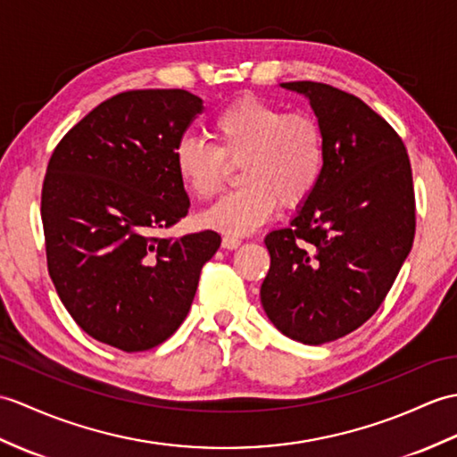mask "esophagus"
<instances>
[{
    "label": "esophagus",
    "instance_id": "34e87169",
    "mask_svg": "<svg viewBox=\"0 0 457 457\" xmlns=\"http://www.w3.org/2000/svg\"><path fill=\"white\" fill-rule=\"evenodd\" d=\"M241 245V239L237 236H231V233H228V236H224V239H221V247L224 249H236Z\"/></svg>",
    "mask_w": 457,
    "mask_h": 457
}]
</instances>
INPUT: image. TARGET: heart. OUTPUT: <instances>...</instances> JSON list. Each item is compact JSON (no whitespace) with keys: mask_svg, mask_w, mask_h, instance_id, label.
<instances>
[{"mask_svg":"<svg viewBox=\"0 0 457 457\" xmlns=\"http://www.w3.org/2000/svg\"><path fill=\"white\" fill-rule=\"evenodd\" d=\"M210 130L216 145L185 136L175 147V167L190 195L210 200L224 187L229 165H239L241 187L204 214L212 228L251 231L270 218L277 203L300 206L320 185L327 144L312 114L284 112L245 95L221 109Z\"/></svg>","mask_w":457,"mask_h":457,"instance_id":"heart-1","label":"heart"}]
</instances>
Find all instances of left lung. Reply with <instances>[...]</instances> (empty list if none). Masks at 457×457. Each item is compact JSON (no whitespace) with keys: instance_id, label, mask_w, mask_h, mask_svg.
<instances>
[{"instance_id":"8db88e82","label":"left lung","mask_w":457,"mask_h":457,"mask_svg":"<svg viewBox=\"0 0 457 457\" xmlns=\"http://www.w3.org/2000/svg\"><path fill=\"white\" fill-rule=\"evenodd\" d=\"M280 85L310 99L327 157L290 226L264 237L270 269L261 303L286 337L323 345L386 300L415 239V188L405 144L364 101L327 83Z\"/></svg>"}]
</instances>
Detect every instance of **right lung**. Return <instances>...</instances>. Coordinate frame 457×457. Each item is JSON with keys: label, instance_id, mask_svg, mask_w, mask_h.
<instances>
[{"label": "right lung", "instance_id": "add662e5", "mask_svg": "<svg viewBox=\"0 0 457 457\" xmlns=\"http://www.w3.org/2000/svg\"><path fill=\"white\" fill-rule=\"evenodd\" d=\"M185 89L103 101L62 137L42 185L46 262L85 333L124 353L162 345L185 321L216 231L157 236L188 214L175 147L203 112Z\"/></svg>", "mask_w": 457, "mask_h": 457}]
</instances>
